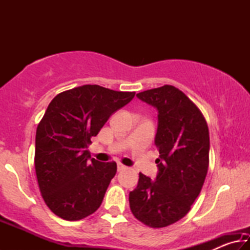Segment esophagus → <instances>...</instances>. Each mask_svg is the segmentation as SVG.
<instances>
[{"label":"esophagus","mask_w":250,"mask_h":250,"mask_svg":"<svg viewBox=\"0 0 250 250\" xmlns=\"http://www.w3.org/2000/svg\"><path fill=\"white\" fill-rule=\"evenodd\" d=\"M126 168V167H125V166H122V164H118V171H124V170H125Z\"/></svg>","instance_id":"esophagus-1"}]
</instances>
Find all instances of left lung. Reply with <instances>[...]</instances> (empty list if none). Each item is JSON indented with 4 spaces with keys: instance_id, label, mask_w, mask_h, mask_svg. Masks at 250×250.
Segmentation results:
<instances>
[{
    "instance_id": "obj_1",
    "label": "left lung",
    "mask_w": 250,
    "mask_h": 250,
    "mask_svg": "<svg viewBox=\"0 0 250 250\" xmlns=\"http://www.w3.org/2000/svg\"><path fill=\"white\" fill-rule=\"evenodd\" d=\"M159 111L155 180L139 173L129 194L133 216L145 225L162 228L183 218L204 184L209 164L208 126L201 110L171 84L137 94Z\"/></svg>"
}]
</instances>
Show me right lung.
Masks as SVG:
<instances>
[{
    "label": "right lung",
    "instance_id": "right-lung-1",
    "mask_svg": "<svg viewBox=\"0 0 250 250\" xmlns=\"http://www.w3.org/2000/svg\"><path fill=\"white\" fill-rule=\"evenodd\" d=\"M134 95L83 84L50 101L36 130L35 172L45 204L58 217L79 221L99 208L117 163L90 161L87 147Z\"/></svg>",
    "mask_w": 250,
    "mask_h": 250
}]
</instances>
